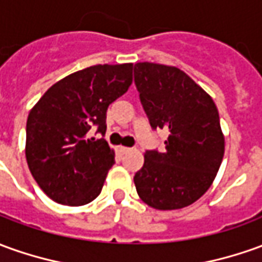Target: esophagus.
<instances>
[{
    "label": "esophagus",
    "mask_w": 262,
    "mask_h": 262,
    "mask_svg": "<svg viewBox=\"0 0 262 262\" xmlns=\"http://www.w3.org/2000/svg\"><path fill=\"white\" fill-rule=\"evenodd\" d=\"M133 149L128 148V147H120V152H122V154H128V152H131Z\"/></svg>",
    "instance_id": "34e87169"
}]
</instances>
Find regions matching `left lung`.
Here are the masks:
<instances>
[{"instance_id":"8db88e82","label":"left lung","mask_w":262,"mask_h":262,"mask_svg":"<svg viewBox=\"0 0 262 262\" xmlns=\"http://www.w3.org/2000/svg\"><path fill=\"white\" fill-rule=\"evenodd\" d=\"M134 79L152 129H165V149L147 151L134 176L137 192L155 210H180L207 192L224 157L217 105L180 68L138 62Z\"/></svg>"}]
</instances>
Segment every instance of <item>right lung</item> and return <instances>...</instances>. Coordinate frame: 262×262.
<instances>
[{"mask_svg":"<svg viewBox=\"0 0 262 262\" xmlns=\"http://www.w3.org/2000/svg\"><path fill=\"white\" fill-rule=\"evenodd\" d=\"M131 84L133 64L88 67L59 79L31 108L27 164L52 201L79 207L100 195L115 152L90 131L105 134L108 105Z\"/></svg>","mask_w":262,"mask_h":262,"instance_id":"add662e5","label":"right lung"}]
</instances>
